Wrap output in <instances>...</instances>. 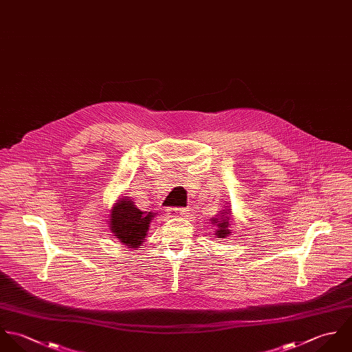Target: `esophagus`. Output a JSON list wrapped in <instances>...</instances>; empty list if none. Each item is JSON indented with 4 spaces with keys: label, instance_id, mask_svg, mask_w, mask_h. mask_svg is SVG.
<instances>
[{
    "label": "esophagus",
    "instance_id": "1",
    "mask_svg": "<svg viewBox=\"0 0 352 352\" xmlns=\"http://www.w3.org/2000/svg\"><path fill=\"white\" fill-rule=\"evenodd\" d=\"M166 212H167L168 217H177V219L184 217L186 214V210L185 208H168Z\"/></svg>",
    "mask_w": 352,
    "mask_h": 352
}]
</instances>
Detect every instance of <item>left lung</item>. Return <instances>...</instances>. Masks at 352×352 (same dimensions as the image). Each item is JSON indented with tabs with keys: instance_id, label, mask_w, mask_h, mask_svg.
Listing matches in <instances>:
<instances>
[{
	"instance_id": "1",
	"label": "left lung",
	"mask_w": 352,
	"mask_h": 352,
	"mask_svg": "<svg viewBox=\"0 0 352 352\" xmlns=\"http://www.w3.org/2000/svg\"><path fill=\"white\" fill-rule=\"evenodd\" d=\"M224 208H221L219 213L212 217V224L216 226V230H214V235L217 238H227L230 234H231V230H230V223L232 221V211H231V206L230 203L224 201Z\"/></svg>"
}]
</instances>
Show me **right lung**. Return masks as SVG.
Listing matches in <instances>:
<instances>
[{"label": "right lung", "mask_w": 352, "mask_h": 352, "mask_svg": "<svg viewBox=\"0 0 352 352\" xmlns=\"http://www.w3.org/2000/svg\"><path fill=\"white\" fill-rule=\"evenodd\" d=\"M109 227L114 238L129 249H139L146 238L155 212H145L135 206L128 196H121L110 210Z\"/></svg>", "instance_id": "1"}]
</instances>
